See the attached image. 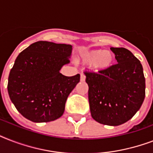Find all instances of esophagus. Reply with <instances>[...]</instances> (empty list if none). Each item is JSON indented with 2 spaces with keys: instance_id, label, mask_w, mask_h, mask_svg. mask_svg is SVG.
Masks as SVG:
<instances>
[{
  "instance_id": "34e87169",
  "label": "esophagus",
  "mask_w": 153,
  "mask_h": 153,
  "mask_svg": "<svg viewBox=\"0 0 153 153\" xmlns=\"http://www.w3.org/2000/svg\"><path fill=\"white\" fill-rule=\"evenodd\" d=\"M85 79H86V76H85V75H84V74L82 73L81 76H80V80H81L82 82H84L85 81Z\"/></svg>"
}]
</instances>
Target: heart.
I'll return each mask as SVG.
<instances>
[{"label":"heart","instance_id":"1","mask_svg":"<svg viewBox=\"0 0 153 153\" xmlns=\"http://www.w3.org/2000/svg\"><path fill=\"white\" fill-rule=\"evenodd\" d=\"M115 59L114 53L100 49H92L82 51L80 55V60L83 63L89 64V67L94 72H102L107 71L113 66Z\"/></svg>","mask_w":153,"mask_h":153}]
</instances>
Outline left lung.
<instances>
[{
	"instance_id": "obj_1",
	"label": "left lung",
	"mask_w": 153,
	"mask_h": 153,
	"mask_svg": "<svg viewBox=\"0 0 153 153\" xmlns=\"http://www.w3.org/2000/svg\"><path fill=\"white\" fill-rule=\"evenodd\" d=\"M117 63L98 73L85 72L91 116L102 125L117 126L130 120L145 97L140 62L128 49L111 48Z\"/></svg>"
}]
</instances>
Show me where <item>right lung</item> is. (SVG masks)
Masks as SVG:
<instances>
[{"mask_svg": "<svg viewBox=\"0 0 153 153\" xmlns=\"http://www.w3.org/2000/svg\"><path fill=\"white\" fill-rule=\"evenodd\" d=\"M72 46L48 41L31 44L19 54L8 82L9 98L19 113L33 122H49L64 113L65 103L80 74L59 72L70 62Z\"/></svg>", "mask_w": 153, "mask_h": 153, "instance_id": "right-lung-1", "label": "right lung"}]
</instances>
